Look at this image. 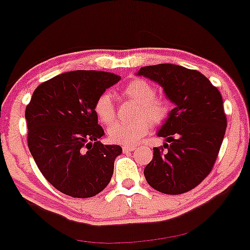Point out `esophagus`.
Listing matches in <instances>:
<instances>
[{"mask_svg": "<svg viewBox=\"0 0 250 250\" xmlns=\"http://www.w3.org/2000/svg\"><path fill=\"white\" fill-rule=\"evenodd\" d=\"M122 150L125 152H128V151H133V150H135V146H122Z\"/></svg>", "mask_w": 250, "mask_h": 250, "instance_id": "1", "label": "esophagus"}]
</instances>
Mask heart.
Wrapping results in <instances>:
<instances>
[{"mask_svg":"<svg viewBox=\"0 0 250 250\" xmlns=\"http://www.w3.org/2000/svg\"><path fill=\"white\" fill-rule=\"evenodd\" d=\"M125 98L138 104L136 117L133 122H116L108 129V137L114 143L134 146L149 133L151 123L161 125L169 117L170 102L167 99L155 98L156 87L144 79H134L122 89ZM94 112L102 125H110L116 116L112 96L104 93L94 104Z\"/></svg>","mask_w":250,"mask_h":250,"instance_id":"heart-1","label":"heart"}]
</instances>
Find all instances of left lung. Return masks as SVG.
Wrapping results in <instances>:
<instances>
[{
	"instance_id": "left-lung-1",
	"label": "left lung",
	"mask_w": 250,
	"mask_h": 250,
	"mask_svg": "<svg viewBox=\"0 0 250 250\" xmlns=\"http://www.w3.org/2000/svg\"><path fill=\"white\" fill-rule=\"evenodd\" d=\"M136 74L163 87L174 104L157 131L168 150L154 148L144 176L162 193H185L208 176L218 157L227 127L222 96L204 74L179 65L144 66Z\"/></svg>"
}]
</instances>
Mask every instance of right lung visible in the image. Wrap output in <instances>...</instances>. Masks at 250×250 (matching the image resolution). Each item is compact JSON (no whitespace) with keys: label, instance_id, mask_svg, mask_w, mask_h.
I'll return each instance as SVG.
<instances>
[{"label":"right lung","instance_id":"add662e5","mask_svg":"<svg viewBox=\"0 0 250 250\" xmlns=\"http://www.w3.org/2000/svg\"><path fill=\"white\" fill-rule=\"evenodd\" d=\"M121 77L102 71H71L35 89L25 108L28 146L45 179L74 198L96 195L109 184L122 148L102 144L95 101Z\"/></svg>","mask_w":250,"mask_h":250}]
</instances>
